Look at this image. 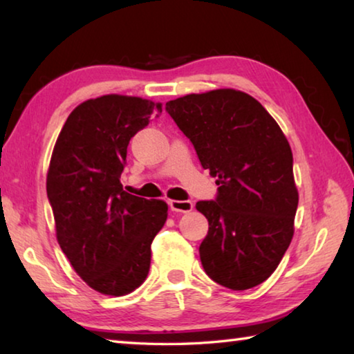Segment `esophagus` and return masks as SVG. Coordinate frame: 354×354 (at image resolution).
Instances as JSON below:
<instances>
[{"label": "esophagus", "mask_w": 354, "mask_h": 354, "mask_svg": "<svg viewBox=\"0 0 354 354\" xmlns=\"http://www.w3.org/2000/svg\"><path fill=\"white\" fill-rule=\"evenodd\" d=\"M169 206L173 212H190L194 209V203L192 201H178V200H170Z\"/></svg>", "instance_id": "1"}]
</instances>
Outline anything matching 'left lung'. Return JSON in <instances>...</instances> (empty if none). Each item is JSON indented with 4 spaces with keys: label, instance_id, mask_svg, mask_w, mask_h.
I'll return each mask as SVG.
<instances>
[{
    "label": "left lung",
    "instance_id": "8db88e82",
    "mask_svg": "<svg viewBox=\"0 0 354 354\" xmlns=\"http://www.w3.org/2000/svg\"><path fill=\"white\" fill-rule=\"evenodd\" d=\"M165 111L217 178L215 198L196 203L209 221L206 274L232 290L263 283L289 248L298 206L286 136L259 101L232 88L185 95Z\"/></svg>",
    "mask_w": 354,
    "mask_h": 354
}]
</instances>
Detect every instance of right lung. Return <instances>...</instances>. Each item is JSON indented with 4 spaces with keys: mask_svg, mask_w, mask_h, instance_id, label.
I'll return each instance as SVG.
<instances>
[{
    "mask_svg": "<svg viewBox=\"0 0 354 354\" xmlns=\"http://www.w3.org/2000/svg\"><path fill=\"white\" fill-rule=\"evenodd\" d=\"M162 106L123 95L87 100L57 137L46 194L57 242L76 273L104 295H127L145 281L151 242L167 205L123 190L129 140Z\"/></svg>",
    "mask_w": 354,
    "mask_h": 354,
    "instance_id": "1",
    "label": "right lung"
}]
</instances>
